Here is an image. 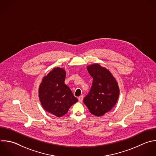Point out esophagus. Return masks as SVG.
Segmentation results:
<instances>
[{
  "mask_svg": "<svg viewBox=\"0 0 156 156\" xmlns=\"http://www.w3.org/2000/svg\"><path fill=\"white\" fill-rule=\"evenodd\" d=\"M83 99V95H81V96H80L78 98L79 101L80 102H82Z\"/></svg>",
  "mask_w": 156,
  "mask_h": 156,
  "instance_id": "esophagus-1",
  "label": "esophagus"
}]
</instances>
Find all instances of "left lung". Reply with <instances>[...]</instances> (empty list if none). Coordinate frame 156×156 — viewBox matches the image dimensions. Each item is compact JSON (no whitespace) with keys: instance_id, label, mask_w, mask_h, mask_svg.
<instances>
[{"instance_id":"left-lung-1","label":"left lung","mask_w":156,"mask_h":156,"mask_svg":"<svg viewBox=\"0 0 156 156\" xmlns=\"http://www.w3.org/2000/svg\"><path fill=\"white\" fill-rule=\"evenodd\" d=\"M87 70L93 77V83L83 102L91 114L101 116L116 104L119 94L118 85L109 70L99 64L89 65Z\"/></svg>"}]
</instances>
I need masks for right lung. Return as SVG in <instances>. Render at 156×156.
<instances>
[{
  "label": "right lung",
  "instance_id": "obj_1",
  "mask_svg": "<svg viewBox=\"0 0 156 156\" xmlns=\"http://www.w3.org/2000/svg\"><path fill=\"white\" fill-rule=\"evenodd\" d=\"M66 71L55 68L44 76L39 87V98L44 109L57 116L65 115L78 99L66 84Z\"/></svg>",
  "mask_w": 156,
  "mask_h": 156
}]
</instances>
